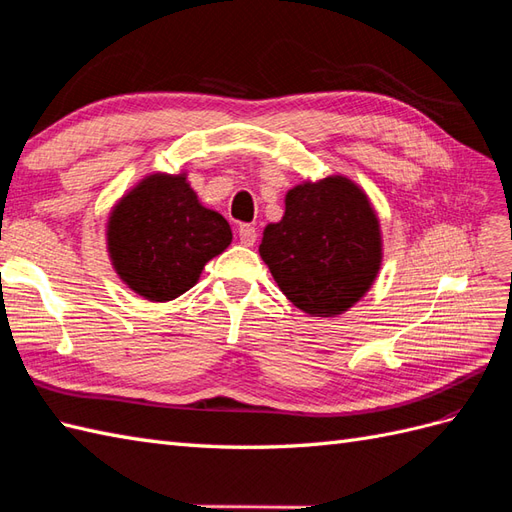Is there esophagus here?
Wrapping results in <instances>:
<instances>
[{
	"label": "esophagus",
	"instance_id": "obj_1",
	"mask_svg": "<svg viewBox=\"0 0 512 512\" xmlns=\"http://www.w3.org/2000/svg\"><path fill=\"white\" fill-rule=\"evenodd\" d=\"M238 235H240V242L244 246H253L257 240V229L253 225H240Z\"/></svg>",
	"mask_w": 512,
	"mask_h": 512
}]
</instances>
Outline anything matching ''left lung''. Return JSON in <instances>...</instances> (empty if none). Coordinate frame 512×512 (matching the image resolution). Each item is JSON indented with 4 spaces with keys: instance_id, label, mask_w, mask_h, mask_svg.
Instances as JSON below:
<instances>
[{
    "instance_id": "obj_1",
    "label": "left lung",
    "mask_w": 512,
    "mask_h": 512,
    "mask_svg": "<svg viewBox=\"0 0 512 512\" xmlns=\"http://www.w3.org/2000/svg\"><path fill=\"white\" fill-rule=\"evenodd\" d=\"M279 290L313 318H335L370 292L383 264L381 222L344 175L287 190L285 214L259 244Z\"/></svg>"
}]
</instances>
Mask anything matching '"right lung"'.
I'll return each instance as SVG.
<instances>
[{"instance_id":"1","label":"right lung","mask_w":512,"mask_h":512,"mask_svg":"<svg viewBox=\"0 0 512 512\" xmlns=\"http://www.w3.org/2000/svg\"><path fill=\"white\" fill-rule=\"evenodd\" d=\"M231 240L229 222L201 205L186 173L140 179L116 201L106 227L116 274L151 303L188 292Z\"/></svg>"}]
</instances>
